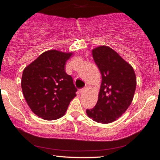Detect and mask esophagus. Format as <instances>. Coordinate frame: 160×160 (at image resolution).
Masks as SVG:
<instances>
[{"label":"esophagus","mask_w":160,"mask_h":160,"mask_svg":"<svg viewBox=\"0 0 160 160\" xmlns=\"http://www.w3.org/2000/svg\"><path fill=\"white\" fill-rule=\"evenodd\" d=\"M87 90V88H84L82 89H80V90H79V92L80 93H83L84 92H85Z\"/></svg>","instance_id":"34e87169"}]
</instances>
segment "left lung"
<instances>
[{"label": "left lung", "instance_id": "8db88e82", "mask_svg": "<svg viewBox=\"0 0 160 160\" xmlns=\"http://www.w3.org/2000/svg\"><path fill=\"white\" fill-rule=\"evenodd\" d=\"M92 53L102 74V83L97 104L86 110L87 115L97 123H112L126 112L132 101L136 88L135 71L108 46L97 47Z\"/></svg>", "mask_w": 160, "mask_h": 160}]
</instances>
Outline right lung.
Returning a JSON list of instances; mask_svg holds the SVG:
<instances>
[{
    "label": "right lung",
    "mask_w": 160,
    "mask_h": 160,
    "mask_svg": "<svg viewBox=\"0 0 160 160\" xmlns=\"http://www.w3.org/2000/svg\"><path fill=\"white\" fill-rule=\"evenodd\" d=\"M72 52L48 50L42 53L23 70L21 86L32 112L44 120L65 115L77 89L65 71Z\"/></svg>",
    "instance_id": "add662e5"
}]
</instances>
